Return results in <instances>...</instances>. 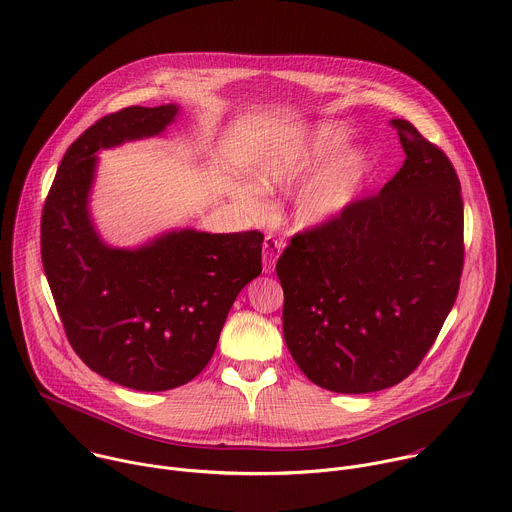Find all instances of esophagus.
<instances>
[{"label":"esophagus","instance_id":"34e87169","mask_svg":"<svg viewBox=\"0 0 512 512\" xmlns=\"http://www.w3.org/2000/svg\"><path fill=\"white\" fill-rule=\"evenodd\" d=\"M281 249H283L281 241H277L271 235L265 237V241H263V271L265 273H271L275 269V263H277V257L281 255Z\"/></svg>","mask_w":512,"mask_h":512}]
</instances>
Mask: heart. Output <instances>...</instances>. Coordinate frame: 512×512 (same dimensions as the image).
Listing matches in <instances>:
<instances>
[{
	"mask_svg": "<svg viewBox=\"0 0 512 512\" xmlns=\"http://www.w3.org/2000/svg\"><path fill=\"white\" fill-rule=\"evenodd\" d=\"M348 141V131L334 123H324L312 135L287 148L265 152L255 168V180L265 192H277L318 168ZM371 158L362 150H350L326 164L298 194L294 202V221L300 229L322 227L340 216L358 196L371 174ZM245 208L261 216L263 202L255 194L243 196Z\"/></svg>",
	"mask_w": 512,
	"mask_h": 512,
	"instance_id": "1",
	"label": "heart"
}]
</instances>
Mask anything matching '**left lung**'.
Instances as JSON below:
<instances>
[{
	"label": "left lung",
	"mask_w": 512,
	"mask_h": 512,
	"mask_svg": "<svg viewBox=\"0 0 512 512\" xmlns=\"http://www.w3.org/2000/svg\"><path fill=\"white\" fill-rule=\"evenodd\" d=\"M405 164L379 194L291 237L277 259L283 338L334 393L407 379L440 334L464 267V202L450 158L393 119Z\"/></svg>",
	"instance_id": "obj_1"
}]
</instances>
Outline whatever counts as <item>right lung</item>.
<instances>
[{
  "mask_svg": "<svg viewBox=\"0 0 512 512\" xmlns=\"http://www.w3.org/2000/svg\"><path fill=\"white\" fill-rule=\"evenodd\" d=\"M176 113V105L125 107L93 123L66 150L40 221L42 265L72 350L91 371L135 391L192 381L239 291L261 273L259 231L186 229L137 251L97 237L87 210L95 152L158 135Z\"/></svg>",
  "mask_w": 512,
  "mask_h": 512,
  "instance_id": "1",
  "label": "right lung"
}]
</instances>
